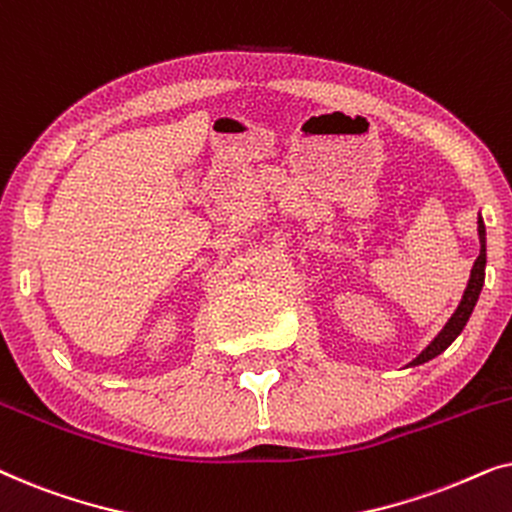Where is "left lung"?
I'll return each instance as SVG.
<instances>
[{
	"mask_svg": "<svg viewBox=\"0 0 512 512\" xmlns=\"http://www.w3.org/2000/svg\"><path fill=\"white\" fill-rule=\"evenodd\" d=\"M487 230H485V221H482V216H478V237H480V256L475 258L473 263V270H471V277H468V284H466V291L464 296H461L457 310L450 319H447V324L443 326V331H440L436 338H433L429 345L422 349V354L417 356V359H412L408 363L410 366H422V363L436 359L438 354H443L447 347L452 345L454 340L459 338V333L464 331V326L468 324V319H471L473 314V307L478 303L480 298V291L482 286H485V265H487Z\"/></svg>",
	"mask_w": 512,
	"mask_h": 512,
	"instance_id": "obj_1",
	"label": "left lung"
}]
</instances>
